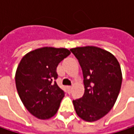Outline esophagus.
<instances>
[{"label": "esophagus", "mask_w": 134, "mask_h": 134, "mask_svg": "<svg viewBox=\"0 0 134 134\" xmlns=\"http://www.w3.org/2000/svg\"><path fill=\"white\" fill-rule=\"evenodd\" d=\"M72 86H67V91H68V92L70 93V92H71V89H72Z\"/></svg>", "instance_id": "34e87169"}]
</instances>
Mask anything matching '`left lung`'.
I'll use <instances>...</instances> for the list:
<instances>
[{"instance_id":"obj_1","label":"left lung","mask_w":134,"mask_h":134,"mask_svg":"<svg viewBox=\"0 0 134 134\" xmlns=\"http://www.w3.org/2000/svg\"><path fill=\"white\" fill-rule=\"evenodd\" d=\"M81 67L85 94L74 100L77 115L83 120L94 122L114 106L122 85V71L113 54L102 48L88 46L70 49Z\"/></svg>"}]
</instances>
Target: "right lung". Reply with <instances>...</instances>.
I'll list each match as a JSON object with an SVG mask.
<instances>
[{
    "instance_id": "1",
    "label": "right lung",
    "mask_w": 134,
    "mask_h": 134,
    "mask_svg": "<svg viewBox=\"0 0 134 134\" xmlns=\"http://www.w3.org/2000/svg\"><path fill=\"white\" fill-rule=\"evenodd\" d=\"M70 54L66 48L45 46L32 50L21 60L15 73L18 95L27 110L40 120L57 113L64 91L57 85V67Z\"/></svg>"
}]
</instances>
